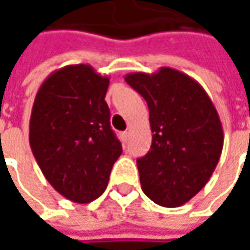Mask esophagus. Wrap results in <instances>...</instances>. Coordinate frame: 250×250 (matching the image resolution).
Instances as JSON below:
<instances>
[{"mask_svg":"<svg viewBox=\"0 0 250 250\" xmlns=\"http://www.w3.org/2000/svg\"><path fill=\"white\" fill-rule=\"evenodd\" d=\"M121 136H122V140L126 143L128 139H129V132H128V130H126V132H122V133H121Z\"/></svg>","mask_w":250,"mask_h":250,"instance_id":"esophagus-1","label":"esophagus"}]
</instances>
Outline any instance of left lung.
I'll return each instance as SVG.
<instances>
[{"label":"left lung","mask_w":250,"mask_h":250,"mask_svg":"<svg viewBox=\"0 0 250 250\" xmlns=\"http://www.w3.org/2000/svg\"><path fill=\"white\" fill-rule=\"evenodd\" d=\"M125 81L149 105L153 140L138 159L142 190L160 206H182L205 188L221 156L216 107L193 78L174 68L128 73Z\"/></svg>","instance_id":"8db88e82"}]
</instances>
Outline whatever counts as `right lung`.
<instances>
[{
  "label": "right lung",
  "instance_id": "obj_1",
  "mask_svg": "<svg viewBox=\"0 0 250 250\" xmlns=\"http://www.w3.org/2000/svg\"><path fill=\"white\" fill-rule=\"evenodd\" d=\"M110 84L87 63L50 73L34 97L29 142L45 179L63 197L90 203L108 185L122 153L104 100Z\"/></svg>",
  "mask_w": 250,
  "mask_h": 250
}]
</instances>
